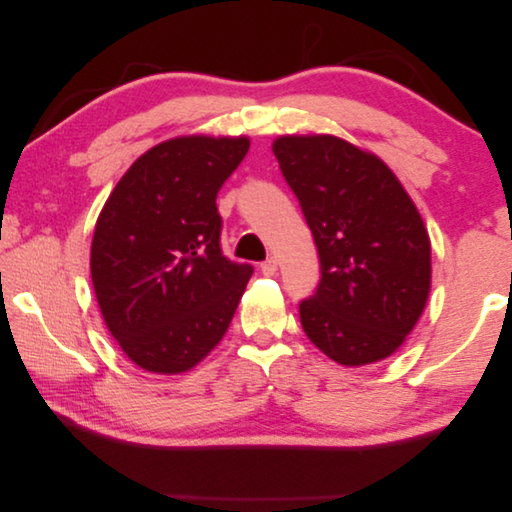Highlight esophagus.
<instances>
[{"label": "esophagus", "instance_id": "34e87169", "mask_svg": "<svg viewBox=\"0 0 512 512\" xmlns=\"http://www.w3.org/2000/svg\"><path fill=\"white\" fill-rule=\"evenodd\" d=\"M260 271L262 275H273L277 271V258L269 256L265 262H260Z\"/></svg>", "mask_w": 512, "mask_h": 512}]
</instances>
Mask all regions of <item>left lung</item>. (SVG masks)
<instances>
[{"label": "left lung", "instance_id": "left-lung-1", "mask_svg": "<svg viewBox=\"0 0 512 512\" xmlns=\"http://www.w3.org/2000/svg\"><path fill=\"white\" fill-rule=\"evenodd\" d=\"M273 153L320 258V284L299 303L305 335L339 365L386 359L431 286L429 235L412 198L374 153L337 136H280Z\"/></svg>", "mask_w": 512, "mask_h": 512}]
</instances>
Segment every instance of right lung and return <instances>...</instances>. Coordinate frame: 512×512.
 Returning a JSON list of instances; mask_svg holds the SVG:
<instances>
[{"label":"right lung","instance_id":"1","mask_svg":"<svg viewBox=\"0 0 512 512\" xmlns=\"http://www.w3.org/2000/svg\"><path fill=\"white\" fill-rule=\"evenodd\" d=\"M250 141L179 136L143 153L115 185L91 243L108 331L153 374H181L220 344L254 267L222 254L215 198Z\"/></svg>","mask_w":512,"mask_h":512}]
</instances>
